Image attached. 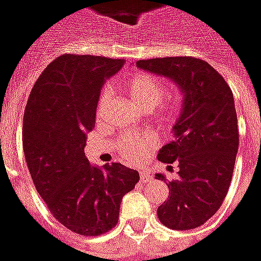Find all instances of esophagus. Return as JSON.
Wrapping results in <instances>:
<instances>
[{
  "mask_svg": "<svg viewBox=\"0 0 261 261\" xmlns=\"http://www.w3.org/2000/svg\"><path fill=\"white\" fill-rule=\"evenodd\" d=\"M139 176H141V182H148V181H151L152 176L146 172V171H141L139 172Z\"/></svg>",
  "mask_w": 261,
  "mask_h": 261,
  "instance_id": "esophagus-1",
  "label": "esophagus"
}]
</instances>
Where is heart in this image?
I'll return each instance as SVG.
<instances>
[{
    "mask_svg": "<svg viewBox=\"0 0 261 261\" xmlns=\"http://www.w3.org/2000/svg\"><path fill=\"white\" fill-rule=\"evenodd\" d=\"M125 87L130 99L141 109L152 110L162 103V109L159 113L161 120L165 125H171L175 120L179 103L175 99H167L171 93V87L164 79L143 71H135L125 79ZM110 99H112V87L105 86L99 94L96 105L97 116H102L106 112ZM153 146H155V138L151 134H126L120 136L119 139V151L127 161L132 162H138L145 158Z\"/></svg>",
    "mask_w": 261,
    "mask_h": 261,
    "instance_id": "heart-1",
    "label": "heart"
}]
</instances>
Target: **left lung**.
Returning a JSON list of instances; mask_svg holds the SVG:
<instances>
[{
    "instance_id": "8db88e82",
    "label": "left lung",
    "mask_w": 261,
    "mask_h": 261,
    "mask_svg": "<svg viewBox=\"0 0 261 261\" xmlns=\"http://www.w3.org/2000/svg\"><path fill=\"white\" fill-rule=\"evenodd\" d=\"M139 69L175 82L184 93L174 141L158 159L178 164V179L168 181L169 195L158 218L171 230H192L218 211L230 188L239 151V123L230 86L207 61L197 57H162L136 61ZM156 179H165L156 174Z\"/></svg>"
}]
</instances>
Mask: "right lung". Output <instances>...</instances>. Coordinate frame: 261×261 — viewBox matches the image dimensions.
Here are the masks:
<instances>
[{"label": "right lung", "mask_w": 261, "mask_h": 261, "mask_svg": "<svg viewBox=\"0 0 261 261\" xmlns=\"http://www.w3.org/2000/svg\"><path fill=\"white\" fill-rule=\"evenodd\" d=\"M123 60L63 54L37 79L22 120V146L33 182L53 217L80 236H100L118 224L120 201L139 181L138 171L85 155L96 105L106 79Z\"/></svg>", "instance_id": "obj_1"}]
</instances>
